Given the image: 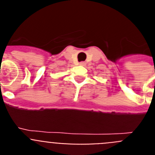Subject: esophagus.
Masks as SVG:
<instances>
[{
  "label": "esophagus",
  "mask_w": 155,
  "mask_h": 155,
  "mask_svg": "<svg viewBox=\"0 0 155 155\" xmlns=\"http://www.w3.org/2000/svg\"><path fill=\"white\" fill-rule=\"evenodd\" d=\"M80 65H81V66H85V65H86V63L84 62V61H82V62H80Z\"/></svg>",
  "instance_id": "34e87169"
}]
</instances>
